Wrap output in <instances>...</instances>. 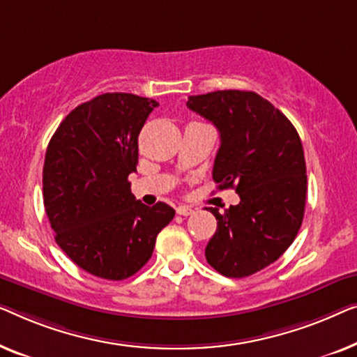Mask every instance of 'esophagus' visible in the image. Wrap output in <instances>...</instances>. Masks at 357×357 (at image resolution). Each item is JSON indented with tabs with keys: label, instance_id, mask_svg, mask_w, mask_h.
I'll return each mask as SVG.
<instances>
[{
	"label": "esophagus",
	"instance_id": "esophagus-1",
	"mask_svg": "<svg viewBox=\"0 0 357 357\" xmlns=\"http://www.w3.org/2000/svg\"><path fill=\"white\" fill-rule=\"evenodd\" d=\"M176 213L183 215V217H188V215L194 213V208L188 207V205H179V207H176Z\"/></svg>",
	"mask_w": 357,
	"mask_h": 357
}]
</instances>
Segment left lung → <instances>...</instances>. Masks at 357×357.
<instances>
[{
	"label": "left lung",
	"instance_id": "left-lung-1",
	"mask_svg": "<svg viewBox=\"0 0 357 357\" xmlns=\"http://www.w3.org/2000/svg\"><path fill=\"white\" fill-rule=\"evenodd\" d=\"M188 108L218 129L213 179L218 189H236L241 199L223 213L207 208L217 218V231L205 257L225 277H249L278 260L303 223L307 176L299 134L255 92L192 95Z\"/></svg>",
	"mask_w": 357,
	"mask_h": 357
}]
</instances>
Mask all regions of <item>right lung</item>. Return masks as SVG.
Returning a JSON list of instances; mask_svg holds the SVG:
<instances>
[{"mask_svg": "<svg viewBox=\"0 0 357 357\" xmlns=\"http://www.w3.org/2000/svg\"><path fill=\"white\" fill-rule=\"evenodd\" d=\"M158 103L103 93L74 108L50 140L43 204L54 241L80 268L124 280L152 257L157 234L174 217L165 202L147 207L130 192L139 132Z\"/></svg>", "mask_w": 357, "mask_h": 357, "instance_id": "add662e5", "label": "right lung"}]
</instances>
